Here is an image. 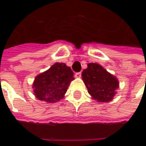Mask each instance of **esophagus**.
I'll use <instances>...</instances> for the list:
<instances>
[{
    "mask_svg": "<svg viewBox=\"0 0 146 146\" xmlns=\"http://www.w3.org/2000/svg\"><path fill=\"white\" fill-rule=\"evenodd\" d=\"M81 76V73L79 72V73H75V77H77V78H80Z\"/></svg>",
    "mask_w": 146,
    "mask_h": 146,
    "instance_id": "obj_1",
    "label": "esophagus"
}]
</instances>
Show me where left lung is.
<instances>
[{
	"instance_id": "8db88e82",
	"label": "left lung",
	"mask_w": 146,
	"mask_h": 146,
	"mask_svg": "<svg viewBox=\"0 0 146 146\" xmlns=\"http://www.w3.org/2000/svg\"><path fill=\"white\" fill-rule=\"evenodd\" d=\"M82 79L89 94L101 102L111 101L119 85L116 77L97 63L88 65V68L82 72Z\"/></svg>"
}]
</instances>
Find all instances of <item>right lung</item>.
Instances as JSON below:
<instances>
[{
    "label": "right lung",
    "instance_id": "add662e5",
    "mask_svg": "<svg viewBox=\"0 0 146 146\" xmlns=\"http://www.w3.org/2000/svg\"><path fill=\"white\" fill-rule=\"evenodd\" d=\"M73 79V72L70 67L57 62L36 76L33 85L35 96L41 101L56 102L63 98Z\"/></svg>",
    "mask_w": 146,
    "mask_h": 146
}]
</instances>
